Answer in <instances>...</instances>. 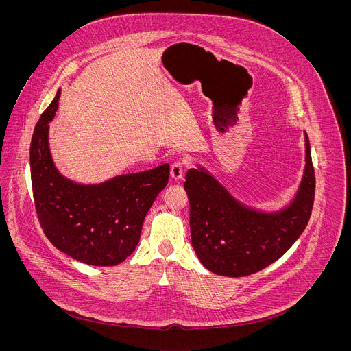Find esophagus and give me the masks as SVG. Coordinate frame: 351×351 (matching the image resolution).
<instances>
[{
    "mask_svg": "<svg viewBox=\"0 0 351 351\" xmlns=\"http://www.w3.org/2000/svg\"><path fill=\"white\" fill-rule=\"evenodd\" d=\"M183 173H184V165L183 162H173L172 167H171V178L173 180H180L183 178Z\"/></svg>",
    "mask_w": 351,
    "mask_h": 351,
    "instance_id": "34e87169",
    "label": "esophagus"
}]
</instances>
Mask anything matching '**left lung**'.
Segmentation results:
<instances>
[{
    "label": "left lung",
    "mask_w": 351,
    "mask_h": 351,
    "mask_svg": "<svg viewBox=\"0 0 351 351\" xmlns=\"http://www.w3.org/2000/svg\"><path fill=\"white\" fill-rule=\"evenodd\" d=\"M306 167L294 198L279 211L240 203L204 167L186 173L191 244L202 264L222 276H247L280 258L306 229L315 193L308 136Z\"/></svg>",
    "instance_id": "left-lung-1"
}]
</instances>
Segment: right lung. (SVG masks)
Returning <instances> with one entry per match:
<instances>
[{
	"label": "right lung",
	"instance_id": "right-lung-1",
	"mask_svg": "<svg viewBox=\"0 0 351 351\" xmlns=\"http://www.w3.org/2000/svg\"><path fill=\"white\" fill-rule=\"evenodd\" d=\"M61 90L41 114L30 144L33 198L40 225L58 250L80 263L112 267L129 257L140 240L144 218L168 184L169 165L119 175L98 184L65 178L48 144V123L58 110Z\"/></svg>",
	"mask_w": 351,
	"mask_h": 351
}]
</instances>
